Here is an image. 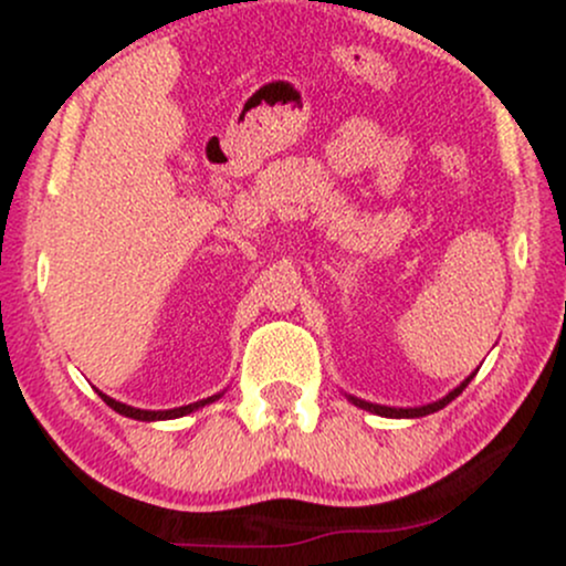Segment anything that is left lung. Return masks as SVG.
Listing matches in <instances>:
<instances>
[{
    "mask_svg": "<svg viewBox=\"0 0 566 566\" xmlns=\"http://www.w3.org/2000/svg\"><path fill=\"white\" fill-rule=\"evenodd\" d=\"M476 373H479V369H476ZM476 373H471L469 378H465L463 382H460L458 388H452L450 394H447V396H441L439 401H431V405H423V407H386V405H373V401H365V399H359V396H350V394H346V396H348V401H350V405H356V407L367 409V412H375V415H380V418H423V415L439 412L441 407H447V405H450V401L454 399V396H460V394H463V388L469 386V382L473 380V375H476Z\"/></svg>",
    "mask_w": 566,
    "mask_h": 566,
    "instance_id": "left-lung-1",
    "label": "left lung"
}]
</instances>
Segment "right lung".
<instances>
[{
    "label": "right lung",
    "mask_w": 566,
    "mask_h": 566,
    "mask_svg": "<svg viewBox=\"0 0 566 566\" xmlns=\"http://www.w3.org/2000/svg\"><path fill=\"white\" fill-rule=\"evenodd\" d=\"M97 396H101L103 401H106L108 407L114 409V412L125 415V418H133V420H146V423H154V420H175V418H184V415H191L197 412V409H201L205 405H212V401H218L220 396L223 394H216V396H207V399L201 401H193V405H186V407H175V409H138V407H129V405H122V401L112 399V396L101 394L97 391Z\"/></svg>",
    "instance_id": "add662e5"
}]
</instances>
